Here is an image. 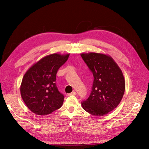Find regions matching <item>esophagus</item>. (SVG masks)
Listing matches in <instances>:
<instances>
[{
	"label": "esophagus",
	"mask_w": 149,
	"mask_h": 149,
	"mask_svg": "<svg viewBox=\"0 0 149 149\" xmlns=\"http://www.w3.org/2000/svg\"><path fill=\"white\" fill-rule=\"evenodd\" d=\"M76 92L75 91H72L70 93H69V94H68V96H71V95H76Z\"/></svg>",
	"instance_id": "esophagus-1"
}]
</instances>
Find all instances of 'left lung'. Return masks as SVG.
Listing matches in <instances>:
<instances>
[{"label":"left lung","mask_w":149,"mask_h":149,"mask_svg":"<svg viewBox=\"0 0 149 149\" xmlns=\"http://www.w3.org/2000/svg\"><path fill=\"white\" fill-rule=\"evenodd\" d=\"M80 55L94 77L90 95L81 106L93 115L103 116L122 101L125 90L122 71L109 55L93 52Z\"/></svg>","instance_id":"8db88e82"}]
</instances>
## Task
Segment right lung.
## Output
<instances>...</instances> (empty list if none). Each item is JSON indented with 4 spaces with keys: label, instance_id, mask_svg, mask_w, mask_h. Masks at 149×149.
<instances>
[{
    "label": "right lung",
    "instance_id": "1",
    "mask_svg": "<svg viewBox=\"0 0 149 149\" xmlns=\"http://www.w3.org/2000/svg\"><path fill=\"white\" fill-rule=\"evenodd\" d=\"M69 54L47 55L33 64L24 75L20 86L21 96L33 113L47 115L62 106L64 97L55 83L56 75Z\"/></svg>",
    "mask_w": 149,
    "mask_h": 149
}]
</instances>
